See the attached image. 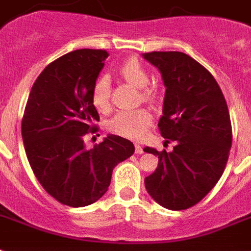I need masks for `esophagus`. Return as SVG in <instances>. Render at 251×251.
<instances>
[{"label":"esophagus","mask_w":251,"mask_h":251,"mask_svg":"<svg viewBox=\"0 0 251 251\" xmlns=\"http://www.w3.org/2000/svg\"><path fill=\"white\" fill-rule=\"evenodd\" d=\"M144 151H143V147L140 146L139 143H135V153L136 154H142L143 153Z\"/></svg>","instance_id":"1"}]
</instances>
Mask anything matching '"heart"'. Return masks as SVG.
Listing matches in <instances>:
<instances>
[{
    "mask_svg": "<svg viewBox=\"0 0 251 251\" xmlns=\"http://www.w3.org/2000/svg\"><path fill=\"white\" fill-rule=\"evenodd\" d=\"M120 75L129 83L138 89H146L143 97L147 100H152L154 94L147 89L150 85V76L136 59H129L120 68ZM109 94H111V81L107 75H103L94 83L91 91V100L98 111H105L109 107ZM152 124V116L146 109H134V111L117 112L111 121L108 122V129L113 134L121 135L130 139H139L144 136Z\"/></svg>",
    "mask_w": 251,
    "mask_h": 251,
    "instance_id": "1",
    "label": "heart"
}]
</instances>
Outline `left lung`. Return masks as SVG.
Instances as JSON below:
<instances>
[{
	"label": "left lung",
	"mask_w": 251,
	"mask_h": 251,
	"mask_svg": "<svg viewBox=\"0 0 251 251\" xmlns=\"http://www.w3.org/2000/svg\"><path fill=\"white\" fill-rule=\"evenodd\" d=\"M142 56L161 73L166 91L158 127L176 144L169 153L144 148L158 156L157 169L144 184L158 205L184 210L206 196L225 172L232 146L229 112L215 78L189 55L153 51Z\"/></svg>",
	"instance_id": "1"
}]
</instances>
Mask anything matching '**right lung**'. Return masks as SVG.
<instances>
[{
	"label": "right lung",
	"instance_id": "1",
	"mask_svg": "<svg viewBox=\"0 0 251 251\" xmlns=\"http://www.w3.org/2000/svg\"><path fill=\"white\" fill-rule=\"evenodd\" d=\"M108 55L91 49L63 55L41 72L28 97L22 121L26 157L45 191L63 205L98 201L116 165L135 151L130 140L112 134L85 148L83 138L99 121L91 91Z\"/></svg>",
	"mask_w": 251,
	"mask_h": 251
}]
</instances>
